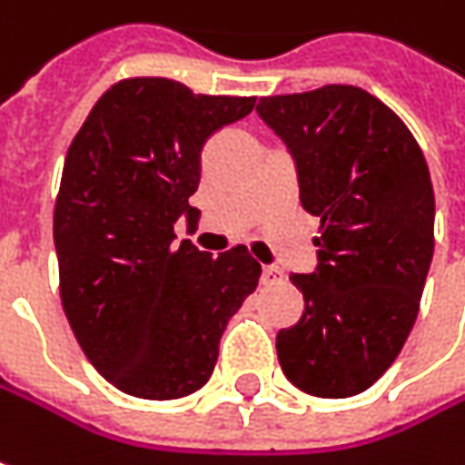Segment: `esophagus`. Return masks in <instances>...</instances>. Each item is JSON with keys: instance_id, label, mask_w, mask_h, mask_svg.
<instances>
[{"instance_id": "34e87169", "label": "esophagus", "mask_w": 465, "mask_h": 465, "mask_svg": "<svg viewBox=\"0 0 465 465\" xmlns=\"http://www.w3.org/2000/svg\"><path fill=\"white\" fill-rule=\"evenodd\" d=\"M281 270L278 267H262V282L264 285H270V282H278L281 281Z\"/></svg>"}]
</instances>
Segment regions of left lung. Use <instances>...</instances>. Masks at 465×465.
<instances>
[{
	"mask_svg": "<svg viewBox=\"0 0 465 465\" xmlns=\"http://www.w3.org/2000/svg\"><path fill=\"white\" fill-rule=\"evenodd\" d=\"M288 145L304 212L320 219L317 270L291 275L302 320L278 333L296 389L341 400L365 391L413 331L434 253V190L411 129L360 86L259 97Z\"/></svg>",
	"mask_w": 465,
	"mask_h": 465,
	"instance_id": "obj_1",
	"label": "left lung"
}]
</instances>
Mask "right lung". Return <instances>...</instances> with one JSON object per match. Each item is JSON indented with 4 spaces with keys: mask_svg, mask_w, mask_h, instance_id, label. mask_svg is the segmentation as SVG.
I'll list each match as a JSON object with an SVG mask.
<instances>
[{
    "mask_svg": "<svg viewBox=\"0 0 465 465\" xmlns=\"http://www.w3.org/2000/svg\"><path fill=\"white\" fill-rule=\"evenodd\" d=\"M253 103L161 76L121 79L68 148L52 219L63 312L97 373L132 397L198 391L259 282L246 246L214 259L174 243V222L198 219L187 198L206 140Z\"/></svg>",
    "mask_w": 465,
    "mask_h": 465,
    "instance_id": "obj_1",
    "label": "right lung"
}]
</instances>
